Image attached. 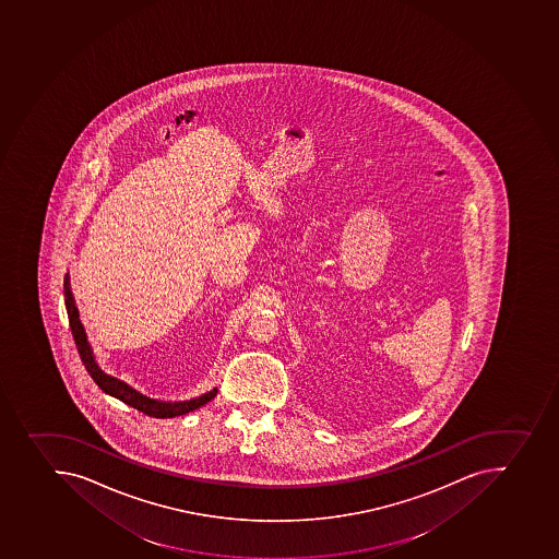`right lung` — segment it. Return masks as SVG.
<instances>
[{
	"mask_svg": "<svg viewBox=\"0 0 559 559\" xmlns=\"http://www.w3.org/2000/svg\"><path fill=\"white\" fill-rule=\"evenodd\" d=\"M64 302L66 312H68V319H70L71 333H73V338H75L76 349H79L82 362H84L91 378L95 380L96 385L104 393L127 403V405H131L132 408H136V411L146 414V416L159 419L176 418V416L191 413V411L206 405L207 402H212L213 397L216 396L218 389L213 388L212 391H207V393L201 394V396L191 397V400H185V402H163V400H156V397L145 396V394H141L140 391L131 388L129 383L123 382L120 378L111 377L106 371H102L100 366L96 362L93 347H91L90 341H87L86 330L82 326L79 308L75 305V297L71 293L70 274H66L64 277Z\"/></svg>",
	"mask_w": 559,
	"mask_h": 559,
	"instance_id": "right-lung-1",
	"label": "right lung"
}]
</instances>
